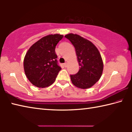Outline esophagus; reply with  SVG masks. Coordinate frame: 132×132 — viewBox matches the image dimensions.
<instances>
[{
  "mask_svg": "<svg viewBox=\"0 0 132 132\" xmlns=\"http://www.w3.org/2000/svg\"><path fill=\"white\" fill-rule=\"evenodd\" d=\"M63 64H64V67H65V68H66V67L68 66V63H67L66 62V63H64Z\"/></svg>",
  "mask_w": 132,
  "mask_h": 132,
  "instance_id": "1",
  "label": "esophagus"
}]
</instances>
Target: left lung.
I'll return each instance as SVG.
<instances>
[{
	"instance_id": "1",
	"label": "left lung",
	"mask_w": 132,
	"mask_h": 132,
	"mask_svg": "<svg viewBox=\"0 0 132 132\" xmlns=\"http://www.w3.org/2000/svg\"><path fill=\"white\" fill-rule=\"evenodd\" d=\"M64 37L75 46L80 69L78 73L70 75L73 84L81 89L91 87L101 78L104 69L101 55L92 42L79 35L72 33Z\"/></svg>"
}]
</instances>
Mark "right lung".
Here are the masks:
<instances>
[{
    "instance_id": "obj_1",
    "label": "right lung",
    "mask_w": 132,
    "mask_h": 132,
    "mask_svg": "<svg viewBox=\"0 0 132 132\" xmlns=\"http://www.w3.org/2000/svg\"><path fill=\"white\" fill-rule=\"evenodd\" d=\"M63 37L51 34L42 37L29 48L24 59L26 77L34 86L45 88L52 84L61 68L57 63L55 47Z\"/></svg>"
}]
</instances>
